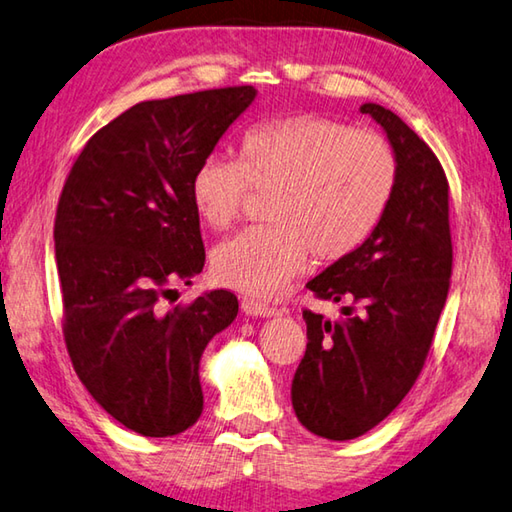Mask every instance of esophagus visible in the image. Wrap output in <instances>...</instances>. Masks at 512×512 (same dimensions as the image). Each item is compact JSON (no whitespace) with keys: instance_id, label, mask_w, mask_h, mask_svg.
<instances>
[{"instance_id":"esophagus-1","label":"esophagus","mask_w":512,"mask_h":512,"mask_svg":"<svg viewBox=\"0 0 512 512\" xmlns=\"http://www.w3.org/2000/svg\"><path fill=\"white\" fill-rule=\"evenodd\" d=\"M240 310L245 312V315H249V317H263V319H270V317L279 315V310L272 308V306H267V303L256 301V299H245V301H242L240 303Z\"/></svg>"}]
</instances>
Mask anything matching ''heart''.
<instances>
[{"instance_id": "heart-1", "label": "heart", "mask_w": 512, "mask_h": 512, "mask_svg": "<svg viewBox=\"0 0 512 512\" xmlns=\"http://www.w3.org/2000/svg\"><path fill=\"white\" fill-rule=\"evenodd\" d=\"M398 184L387 141L324 116L299 114L254 125L238 141L236 161L211 155L188 182L206 227L238 218L249 188L270 193L265 218L213 251L215 281L251 297H276L306 270L310 254L333 263L378 227Z\"/></svg>"}]
</instances>
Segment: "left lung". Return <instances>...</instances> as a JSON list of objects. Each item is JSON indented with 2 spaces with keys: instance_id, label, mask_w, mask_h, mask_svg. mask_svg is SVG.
<instances>
[{
  "instance_id": "obj_1",
  "label": "left lung",
  "mask_w": 512,
  "mask_h": 512,
  "mask_svg": "<svg viewBox=\"0 0 512 512\" xmlns=\"http://www.w3.org/2000/svg\"><path fill=\"white\" fill-rule=\"evenodd\" d=\"M398 159V184L382 220L353 254L308 283L319 299L351 301L342 321L306 310V355L292 380V407L308 432L351 441L396 409L432 346L452 276L447 177L409 125L364 103Z\"/></svg>"
}]
</instances>
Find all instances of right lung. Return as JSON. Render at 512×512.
I'll use <instances>...</instances> for the list:
<instances>
[{"instance_id": "add662e5", "label": "right lung", "mask_w": 512, "mask_h": 512, "mask_svg": "<svg viewBox=\"0 0 512 512\" xmlns=\"http://www.w3.org/2000/svg\"><path fill=\"white\" fill-rule=\"evenodd\" d=\"M256 94L245 85L132 105L87 141L62 188L53 240L67 351L98 405L141 436L197 423L202 353L238 315L227 290L168 312L159 301L202 272L188 182Z\"/></svg>"}]
</instances>
